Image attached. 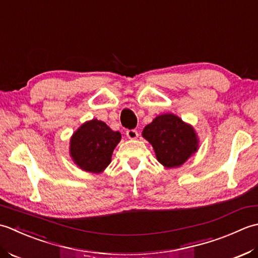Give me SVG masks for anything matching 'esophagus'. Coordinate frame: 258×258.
I'll return each mask as SVG.
<instances>
[{"instance_id": "1", "label": "esophagus", "mask_w": 258, "mask_h": 258, "mask_svg": "<svg viewBox=\"0 0 258 258\" xmlns=\"http://www.w3.org/2000/svg\"><path fill=\"white\" fill-rule=\"evenodd\" d=\"M125 134H127V137H128V138L129 139H131V140H133V139H137V138H138V131H137L136 129H130V130H127V133H125Z\"/></svg>"}]
</instances>
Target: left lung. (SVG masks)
<instances>
[{
    "label": "left lung",
    "mask_w": 258,
    "mask_h": 258,
    "mask_svg": "<svg viewBox=\"0 0 258 258\" xmlns=\"http://www.w3.org/2000/svg\"><path fill=\"white\" fill-rule=\"evenodd\" d=\"M143 137L154 147L157 160L167 168L181 166L198 148L195 130L172 113L156 117L146 125Z\"/></svg>",
    "instance_id": "1"
}]
</instances>
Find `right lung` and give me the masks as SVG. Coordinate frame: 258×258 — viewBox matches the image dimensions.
I'll return each instance as SVG.
<instances>
[{
	"label": "right lung",
	"instance_id": "right-lung-1",
	"mask_svg": "<svg viewBox=\"0 0 258 258\" xmlns=\"http://www.w3.org/2000/svg\"><path fill=\"white\" fill-rule=\"evenodd\" d=\"M120 139L119 131H113L103 121L92 119L72 135L70 156L82 170L99 173L111 162L113 149Z\"/></svg>",
	"mask_w": 258,
	"mask_h": 258
}]
</instances>
